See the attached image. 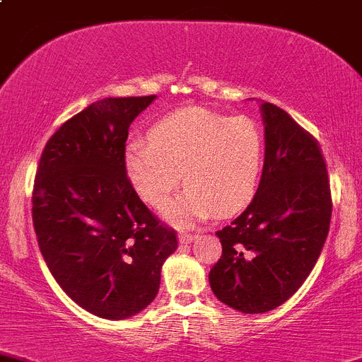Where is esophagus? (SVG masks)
I'll use <instances>...</instances> for the list:
<instances>
[{
  "label": "esophagus",
  "mask_w": 362,
  "mask_h": 362,
  "mask_svg": "<svg viewBox=\"0 0 362 362\" xmlns=\"http://www.w3.org/2000/svg\"><path fill=\"white\" fill-rule=\"evenodd\" d=\"M197 238V233H189V232H181L180 233V242L181 244H192L193 240Z\"/></svg>",
  "instance_id": "34e87169"
}]
</instances>
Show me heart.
Returning a JSON list of instances; mask_svg holds the SVG:
<instances>
[{
    "label": "heart",
    "mask_w": 362,
    "mask_h": 362,
    "mask_svg": "<svg viewBox=\"0 0 362 362\" xmlns=\"http://www.w3.org/2000/svg\"><path fill=\"white\" fill-rule=\"evenodd\" d=\"M127 180L151 207L162 209L182 181L181 199L165 209L185 225L212 211L230 214L255 197L263 169V137L249 118H226L204 107H182L151 127L148 139L124 151Z\"/></svg>",
    "instance_id": "b5f03b06"
}]
</instances>
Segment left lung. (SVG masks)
<instances>
[{
  "mask_svg": "<svg viewBox=\"0 0 362 362\" xmlns=\"http://www.w3.org/2000/svg\"><path fill=\"white\" fill-rule=\"evenodd\" d=\"M264 165L247 209L216 232L223 255L209 272L212 293L244 314L274 310L300 289L329 232L333 200L314 136L262 104Z\"/></svg>",
  "mask_w": 362,
  "mask_h": 362,
  "instance_id": "obj_1",
  "label": "left lung"
}]
</instances>
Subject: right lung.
<instances>
[{
	"instance_id": "1",
	"label": "right lung",
	"mask_w": 362,
	"mask_h": 362,
	"mask_svg": "<svg viewBox=\"0 0 362 362\" xmlns=\"http://www.w3.org/2000/svg\"><path fill=\"white\" fill-rule=\"evenodd\" d=\"M156 95L90 104L47 141L33 188V225L48 270L74 303L127 319L155 300L177 249L170 226L144 206L125 174L134 118Z\"/></svg>"
}]
</instances>
